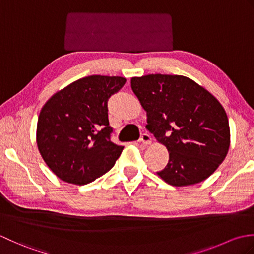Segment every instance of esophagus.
Returning a JSON list of instances; mask_svg holds the SVG:
<instances>
[{
    "label": "esophagus",
    "mask_w": 254,
    "mask_h": 254,
    "mask_svg": "<svg viewBox=\"0 0 254 254\" xmlns=\"http://www.w3.org/2000/svg\"><path fill=\"white\" fill-rule=\"evenodd\" d=\"M139 142L143 143L144 145H150L152 144V137H150L148 134H143L141 138H139Z\"/></svg>",
    "instance_id": "1"
}]
</instances>
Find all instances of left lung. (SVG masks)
<instances>
[{
	"label": "left lung",
	"instance_id": "1",
	"mask_svg": "<svg viewBox=\"0 0 254 254\" xmlns=\"http://www.w3.org/2000/svg\"><path fill=\"white\" fill-rule=\"evenodd\" d=\"M131 87L147 112V130L168 149L161 179L187 187L214 174L230 145L228 117L216 97L182 75L132 77Z\"/></svg>",
	"mask_w": 254,
	"mask_h": 254
}]
</instances>
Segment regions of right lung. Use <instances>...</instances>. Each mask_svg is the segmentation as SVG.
I'll return each instance as SVG.
<instances>
[{"instance_id":"obj_1","label":"right lung","mask_w":254,"mask_h":254,"mask_svg":"<svg viewBox=\"0 0 254 254\" xmlns=\"http://www.w3.org/2000/svg\"><path fill=\"white\" fill-rule=\"evenodd\" d=\"M127 79L90 75L52 95L41 108L36 141L42 159L58 178L84 186L115 166L123 146L110 141L107 102Z\"/></svg>"}]
</instances>
